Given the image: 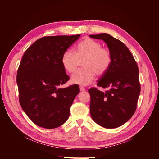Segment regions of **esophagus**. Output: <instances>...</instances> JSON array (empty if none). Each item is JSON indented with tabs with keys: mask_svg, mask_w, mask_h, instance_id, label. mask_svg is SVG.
Returning <instances> with one entry per match:
<instances>
[{
	"mask_svg": "<svg viewBox=\"0 0 159 159\" xmlns=\"http://www.w3.org/2000/svg\"><path fill=\"white\" fill-rule=\"evenodd\" d=\"M80 91L84 92V91H85V88H84L82 86H80Z\"/></svg>",
	"mask_w": 159,
	"mask_h": 159,
	"instance_id": "34e87169",
	"label": "esophagus"
}]
</instances>
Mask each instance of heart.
<instances>
[{"mask_svg":"<svg viewBox=\"0 0 159 159\" xmlns=\"http://www.w3.org/2000/svg\"><path fill=\"white\" fill-rule=\"evenodd\" d=\"M82 60L84 68L72 75L71 82L87 85L93 81L96 74L103 75L109 70L112 63V54L100 42L85 38L75 46V54L70 50H66L61 57L64 70L70 74L76 70L79 61Z\"/></svg>","mask_w":159,"mask_h":159,"instance_id":"1","label":"heart"}]
</instances>
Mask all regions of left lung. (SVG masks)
Segmentation results:
<instances>
[{
    "mask_svg": "<svg viewBox=\"0 0 159 159\" xmlns=\"http://www.w3.org/2000/svg\"><path fill=\"white\" fill-rule=\"evenodd\" d=\"M102 39L112 54V63L96 87L88 90L90 96V112L93 120L106 128L119 127L128 121L137 109L140 93L139 67L133 56L120 40L107 33L90 35Z\"/></svg>",
    "mask_w": 159,
    "mask_h": 159,
    "instance_id": "left-lung-1",
    "label": "left lung"
}]
</instances>
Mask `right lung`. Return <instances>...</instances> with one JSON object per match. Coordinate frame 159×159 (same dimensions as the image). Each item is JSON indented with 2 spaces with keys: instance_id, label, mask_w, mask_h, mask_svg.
<instances>
[{
  "instance_id": "add662e5",
  "label": "right lung",
  "mask_w": 159,
  "mask_h": 159,
  "mask_svg": "<svg viewBox=\"0 0 159 159\" xmlns=\"http://www.w3.org/2000/svg\"><path fill=\"white\" fill-rule=\"evenodd\" d=\"M80 36L41 38L22 56L16 77L19 101L29 118L40 127L57 128L69 117L70 107L80 89L75 84L60 87L70 79L61 57Z\"/></svg>"
}]
</instances>
